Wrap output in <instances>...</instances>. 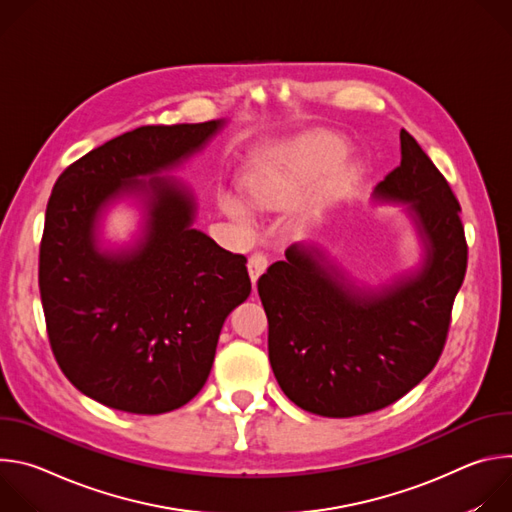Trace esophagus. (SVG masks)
Listing matches in <instances>:
<instances>
[{
  "mask_svg": "<svg viewBox=\"0 0 512 512\" xmlns=\"http://www.w3.org/2000/svg\"><path fill=\"white\" fill-rule=\"evenodd\" d=\"M267 265H269V261H267V257H265L263 253H253V255L249 257L247 267H249V275H251L253 285H255V281L265 273Z\"/></svg>",
  "mask_w": 512,
  "mask_h": 512,
  "instance_id": "esophagus-1",
  "label": "esophagus"
}]
</instances>
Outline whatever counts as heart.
<instances>
[{
  "mask_svg": "<svg viewBox=\"0 0 512 512\" xmlns=\"http://www.w3.org/2000/svg\"><path fill=\"white\" fill-rule=\"evenodd\" d=\"M346 156L340 139L314 133L245 178V190L259 208H279L298 200L326 172L334 170ZM223 210L239 223H249L247 206L233 194L221 196Z\"/></svg>",
  "mask_w": 512,
  "mask_h": 512,
  "instance_id": "heart-1",
  "label": "heart"
}]
</instances>
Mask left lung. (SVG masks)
<instances>
[{"label":"left lung","mask_w":512,"mask_h":512,"mask_svg":"<svg viewBox=\"0 0 512 512\" xmlns=\"http://www.w3.org/2000/svg\"><path fill=\"white\" fill-rule=\"evenodd\" d=\"M401 166L375 198L407 208L423 265L364 289L318 247L291 245L257 281L269 322V362L281 391L324 417L379 411L421 383L446 346L468 245L460 202L421 145L401 129Z\"/></svg>","instance_id":"left-lung-1"}]
</instances>
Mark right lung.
<instances>
[{
    "label": "right lung",
    "mask_w": 512,
    "mask_h": 512,
    "mask_svg": "<svg viewBox=\"0 0 512 512\" xmlns=\"http://www.w3.org/2000/svg\"><path fill=\"white\" fill-rule=\"evenodd\" d=\"M221 127H137L70 164L52 188L38 263L50 348L64 377L107 407L158 415L194 399L227 316L251 294L247 257L192 229V192L162 174ZM121 195L142 198L144 231L109 252L98 223Z\"/></svg>",
    "instance_id": "obj_1"
}]
</instances>
